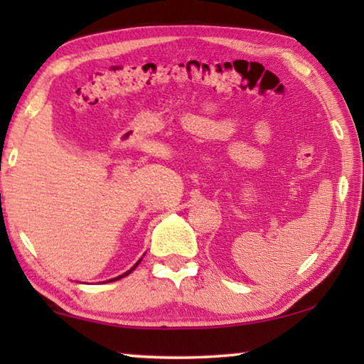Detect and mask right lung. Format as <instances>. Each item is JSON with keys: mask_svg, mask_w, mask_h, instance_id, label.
Listing matches in <instances>:
<instances>
[{"mask_svg": "<svg viewBox=\"0 0 364 364\" xmlns=\"http://www.w3.org/2000/svg\"><path fill=\"white\" fill-rule=\"evenodd\" d=\"M139 262H141V260H139ZM139 262H138V263H136V264H134V267H133V268H130V269H128V271H127V273H123V274H120V276H117V278H114V279H109V281H107V282H112V281H117V279H122V278H123V276H127V274H130V273H132V271H133V269H134V268H136V267H138V264H139Z\"/></svg>", "mask_w": 364, "mask_h": 364, "instance_id": "right-lung-1", "label": "right lung"}]
</instances>
